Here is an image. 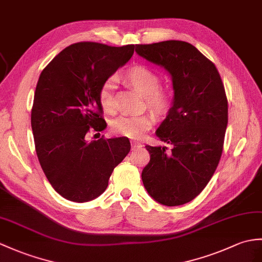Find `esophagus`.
Here are the masks:
<instances>
[{"mask_svg":"<svg viewBox=\"0 0 262 262\" xmlns=\"http://www.w3.org/2000/svg\"><path fill=\"white\" fill-rule=\"evenodd\" d=\"M130 143H132V148H133V149H136V148H138V147H142V144L136 142V141H132Z\"/></svg>","mask_w":262,"mask_h":262,"instance_id":"34e87169","label":"esophagus"}]
</instances>
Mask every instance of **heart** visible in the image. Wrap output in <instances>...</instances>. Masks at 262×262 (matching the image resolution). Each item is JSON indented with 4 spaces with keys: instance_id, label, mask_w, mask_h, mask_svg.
<instances>
[{
    "instance_id": "heart-1",
    "label": "heart",
    "mask_w": 262,
    "mask_h": 262,
    "mask_svg": "<svg viewBox=\"0 0 262 262\" xmlns=\"http://www.w3.org/2000/svg\"><path fill=\"white\" fill-rule=\"evenodd\" d=\"M125 79L134 88L145 96V103L151 113L162 117L169 113L174 103V91L171 87L160 86L161 78L157 72L147 66L137 64L126 71ZM115 80L106 79L99 90V101L103 111L108 114L116 112L115 102ZM154 124V117L150 114L138 116L123 115L112 121L111 128L114 134L128 138H142Z\"/></svg>"
}]
</instances>
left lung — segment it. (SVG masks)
<instances>
[{
	"label": "left lung",
	"mask_w": 262,
	"mask_h": 262,
	"mask_svg": "<svg viewBox=\"0 0 262 262\" xmlns=\"http://www.w3.org/2000/svg\"><path fill=\"white\" fill-rule=\"evenodd\" d=\"M135 51L164 67L173 79L174 103L156 130L167 147H145L150 155L142 180L163 205L191 202L204 190L220 162L228 125V98L214 63L185 41L137 45Z\"/></svg>",
	"instance_id": "left-lung-1"
}]
</instances>
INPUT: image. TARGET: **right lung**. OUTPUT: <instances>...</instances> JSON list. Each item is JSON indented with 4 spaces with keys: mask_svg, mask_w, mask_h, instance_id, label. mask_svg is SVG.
Instances as JSON below:
<instances>
[{
    "mask_svg": "<svg viewBox=\"0 0 262 262\" xmlns=\"http://www.w3.org/2000/svg\"><path fill=\"white\" fill-rule=\"evenodd\" d=\"M134 49L78 42L54 57L39 77L31 111L35 151L52 187L72 202L99 196L129 153L128 138L89 141V135L107 126L101 84L128 61Z\"/></svg>",
    "mask_w": 262,
    "mask_h": 262,
    "instance_id": "right-lung-1",
    "label": "right lung"
}]
</instances>
